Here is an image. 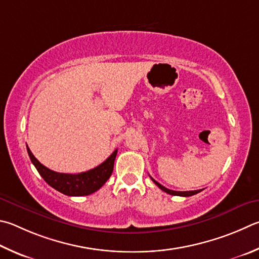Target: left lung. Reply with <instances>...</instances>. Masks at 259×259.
<instances>
[{
  "label": "left lung",
  "instance_id": "obj_1",
  "mask_svg": "<svg viewBox=\"0 0 259 259\" xmlns=\"http://www.w3.org/2000/svg\"><path fill=\"white\" fill-rule=\"evenodd\" d=\"M153 180V182L156 185L159 189H162L163 191H165L166 194L168 195H173V196H182V197H189V196H192V195H196L198 194V192H200L201 190H192V191H175V190H170L167 189V188H165L164 186H162L161 183H158L157 181H155L153 178H150Z\"/></svg>",
  "mask_w": 259,
  "mask_h": 259
}]
</instances>
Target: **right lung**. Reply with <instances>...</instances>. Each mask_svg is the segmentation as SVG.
<instances>
[{
  "label": "right lung",
  "instance_id": "obj_1",
  "mask_svg": "<svg viewBox=\"0 0 259 259\" xmlns=\"http://www.w3.org/2000/svg\"><path fill=\"white\" fill-rule=\"evenodd\" d=\"M27 152L37 171L52 188L67 196H87L97 191L110 179L112 172H113L117 149H115L98 166L86 172L78 173V175H69V173L52 171L39 163L38 159L32 155L28 146Z\"/></svg>",
  "mask_w": 259,
  "mask_h": 259
}]
</instances>
